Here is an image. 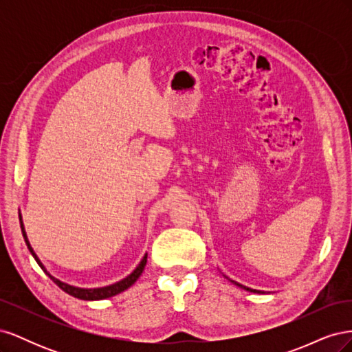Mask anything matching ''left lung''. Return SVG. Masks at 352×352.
<instances>
[{"instance_id":"8db88e82","label":"left lung","mask_w":352,"mask_h":352,"mask_svg":"<svg viewBox=\"0 0 352 352\" xmlns=\"http://www.w3.org/2000/svg\"><path fill=\"white\" fill-rule=\"evenodd\" d=\"M233 282V280H232ZM235 285H238V286H241V287H243V289H247V291H250V292H258V291H255V289H250V287H247V286H242V285H239L238 282H233Z\"/></svg>"}]
</instances>
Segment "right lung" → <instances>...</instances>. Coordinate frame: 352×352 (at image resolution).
<instances>
[{
    "label": "right lung",
    "mask_w": 352,
    "mask_h": 352,
    "mask_svg": "<svg viewBox=\"0 0 352 352\" xmlns=\"http://www.w3.org/2000/svg\"><path fill=\"white\" fill-rule=\"evenodd\" d=\"M20 228H22V233H23V238H25V242H26V245H28V248H29V251H30V254L34 255V258L36 260V263L39 264V267L44 270L45 273H47V270H45V267L44 265H42V263L39 261V258L36 257V254L34 252V250H32V247H30V243H29V241H28V236H26V232H25V228H23V221H22V216H20ZM145 264H146V254L144 255V258H142V261L140 263V265H138V267L127 276V278H124L123 280H120V282H117V283H114V285H110V286H105V287H95V289H83V287H76V286H70V285H67V283H65V282H60L58 279H56V278H52V276L48 273V276L50 278L54 280V283L60 287V289H63L65 291L66 294H69V295H72V296H74V298H79V300H87V301H97V300H104V298H110V296H114V295H117V294H120V292H123V291H126L127 287H131L136 280H138V278H140L141 276V273L144 272V269H145Z\"/></svg>",
    "instance_id": "add662e5"
}]
</instances>
